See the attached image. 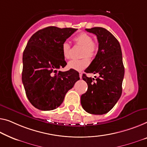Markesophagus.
Here are the masks:
<instances>
[{"instance_id":"obj_1","label":"esophagus","mask_w":147,"mask_h":147,"mask_svg":"<svg viewBox=\"0 0 147 147\" xmlns=\"http://www.w3.org/2000/svg\"><path fill=\"white\" fill-rule=\"evenodd\" d=\"M79 76H80V78H82V73H80L79 74Z\"/></svg>"}]
</instances>
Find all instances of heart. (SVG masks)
<instances>
[{"instance_id":"heart-1","label":"heart","mask_w":147,"mask_h":147,"mask_svg":"<svg viewBox=\"0 0 147 147\" xmlns=\"http://www.w3.org/2000/svg\"><path fill=\"white\" fill-rule=\"evenodd\" d=\"M74 41L76 44L83 46L82 56L84 57L80 59H72L68 63V67L74 71H81L86 69L90 64L89 57H93L96 55L98 50V44L92 40L90 35L85 32L80 33L74 38ZM62 53L65 59H69L71 57V45L67 42L62 44Z\"/></svg>"}]
</instances>
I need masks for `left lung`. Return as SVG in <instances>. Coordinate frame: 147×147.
Segmentation results:
<instances>
[{"mask_svg": "<svg viewBox=\"0 0 147 147\" xmlns=\"http://www.w3.org/2000/svg\"><path fill=\"white\" fill-rule=\"evenodd\" d=\"M86 30L97 36L98 51L85 72L99 76L94 79L83 74L88 90L81 96L80 102L86 112L102 115L110 111L121 97L125 73L121 49L117 39L105 28Z\"/></svg>", "mask_w": 147, "mask_h": 147, "instance_id": "obj_1", "label": "left lung"}]
</instances>
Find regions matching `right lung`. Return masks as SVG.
Wrapping results in <instances>:
<instances>
[{
  "mask_svg": "<svg viewBox=\"0 0 147 147\" xmlns=\"http://www.w3.org/2000/svg\"><path fill=\"white\" fill-rule=\"evenodd\" d=\"M76 30L49 26L35 33L28 41L23 53L22 80L28 100L37 109L58 108L80 79L74 70L57 71L67 65L62 44Z\"/></svg>",
  "mask_w": 147,
  "mask_h": 147,
  "instance_id": "right-lung-1",
  "label": "right lung"
}]
</instances>
